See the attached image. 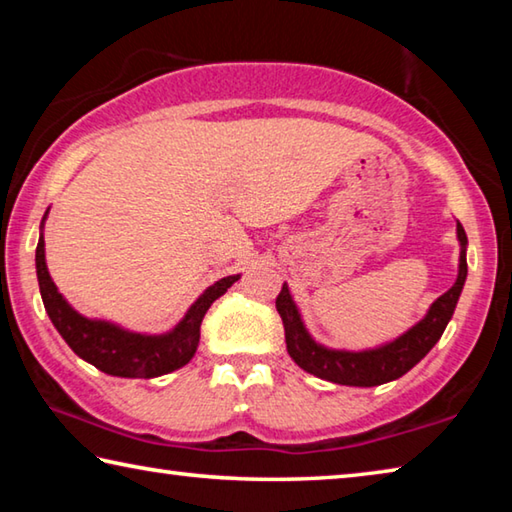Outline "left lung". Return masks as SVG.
Here are the masks:
<instances>
[{
  "label": "left lung",
  "mask_w": 512,
  "mask_h": 512,
  "mask_svg": "<svg viewBox=\"0 0 512 512\" xmlns=\"http://www.w3.org/2000/svg\"><path fill=\"white\" fill-rule=\"evenodd\" d=\"M456 239L458 246H461V253H458V275L452 289H447L443 296L433 300L427 314L413 327L406 329L404 334L393 341L375 345V348L339 350L318 343L309 334L296 300L291 296L289 284L284 282L280 296L275 300V307L284 323V339H287L289 357L309 375L341 386L370 388L406 375L440 341L447 323L454 316L456 302L461 298L467 277V235L461 223H456Z\"/></svg>",
  "instance_id": "8db88e82"
}]
</instances>
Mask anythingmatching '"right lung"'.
<instances>
[{"mask_svg": "<svg viewBox=\"0 0 512 512\" xmlns=\"http://www.w3.org/2000/svg\"><path fill=\"white\" fill-rule=\"evenodd\" d=\"M40 223V239L36 248V273L40 284V296L45 302V311L51 323L63 336L65 343L79 354L83 361L92 363L94 368L112 377L128 379H153L167 375L185 363L192 361L196 354L198 341H201V323L205 311L210 309L216 298H221L232 284L239 280L237 275L221 277L212 287H207L201 296L194 300V305L187 309V314L164 334H144L133 332L117 323L101 318H88L76 311L65 300L63 293L51 280L47 259H45V221Z\"/></svg>", "mask_w": 512, "mask_h": 512, "instance_id": "obj_1", "label": "right lung"}]
</instances>
